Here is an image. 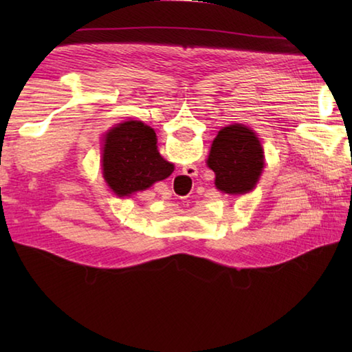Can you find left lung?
Here are the masks:
<instances>
[{
  "label": "left lung",
  "instance_id": "8db88e82",
  "mask_svg": "<svg viewBox=\"0 0 352 352\" xmlns=\"http://www.w3.org/2000/svg\"><path fill=\"white\" fill-rule=\"evenodd\" d=\"M207 164L214 172V186L221 192L243 195L256 188L263 170V146L246 125L223 126L213 140Z\"/></svg>",
  "mask_w": 352,
  "mask_h": 352
}]
</instances>
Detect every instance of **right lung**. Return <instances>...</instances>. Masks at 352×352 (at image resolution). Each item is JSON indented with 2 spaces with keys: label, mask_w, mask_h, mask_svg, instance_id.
Segmentation results:
<instances>
[{
  "label": "right lung",
  "mask_w": 352,
  "mask_h": 352,
  "mask_svg": "<svg viewBox=\"0 0 352 352\" xmlns=\"http://www.w3.org/2000/svg\"><path fill=\"white\" fill-rule=\"evenodd\" d=\"M174 172L157 149V138L151 126L140 121L119 124L104 138L102 175L118 197L145 190Z\"/></svg>",
  "instance_id": "1"
}]
</instances>
